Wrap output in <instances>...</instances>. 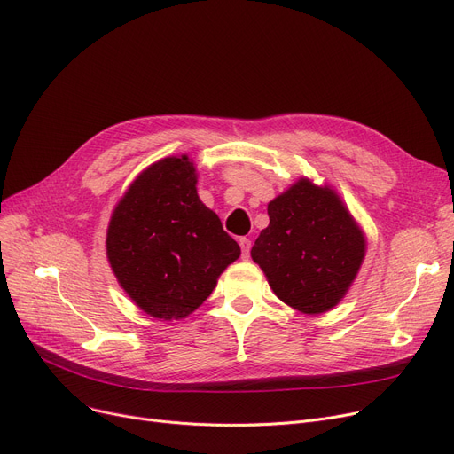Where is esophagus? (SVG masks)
Segmentation results:
<instances>
[{
    "label": "esophagus",
    "instance_id": "esophagus-1",
    "mask_svg": "<svg viewBox=\"0 0 454 454\" xmlns=\"http://www.w3.org/2000/svg\"><path fill=\"white\" fill-rule=\"evenodd\" d=\"M239 247H241V252H243V259H248V257H250L252 241L247 239V237H241V239H239Z\"/></svg>",
    "mask_w": 454,
    "mask_h": 454
}]
</instances>
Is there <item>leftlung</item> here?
I'll return each instance as SVG.
<instances>
[{
  "mask_svg": "<svg viewBox=\"0 0 454 454\" xmlns=\"http://www.w3.org/2000/svg\"><path fill=\"white\" fill-rule=\"evenodd\" d=\"M269 217L250 255L274 294L303 315L340 303L361 270L366 237L337 191L301 176L269 202Z\"/></svg>",
  "mask_w": 454,
  "mask_h": 454,
  "instance_id": "left-lung-1",
  "label": "left lung"
}]
</instances>
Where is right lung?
<instances>
[{
	"instance_id": "obj_1",
	"label": "right lung",
	"mask_w": 454,
	"mask_h": 454,
	"mask_svg": "<svg viewBox=\"0 0 454 454\" xmlns=\"http://www.w3.org/2000/svg\"><path fill=\"white\" fill-rule=\"evenodd\" d=\"M187 154L143 169L112 211L106 257L117 283L153 318H187L241 255L217 213L197 193Z\"/></svg>"
}]
</instances>
